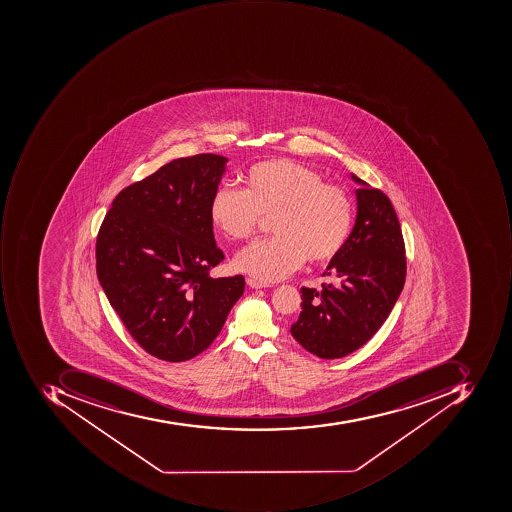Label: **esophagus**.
I'll return each mask as SVG.
<instances>
[{"instance_id": "1", "label": "esophagus", "mask_w": 512, "mask_h": 512, "mask_svg": "<svg viewBox=\"0 0 512 512\" xmlns=\"http://www.w3.org/2000/svg\"><path fill=\"white\" fill-rule=\"evenodd\" d=\"M246 283H248L249 288L252 289L269 288L268 283H263V281L255 280V278H246Z\"/></svg>"}]
</instances>
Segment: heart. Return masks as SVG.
<instances>
[{"mask_svg":"<svg viewBox=\"0 0 512 512\" xmlns=\"http://www.w3.org/2000/svg\"><path fill=\"white\" fill-rule=\"evenodd\" d=\"M243 189L220 184L209 201V218L223 237L248 240L261 217H271L272 237L238 252L237 271L263 283L281 280L304 261L328 263L340 255L354 228V203L345 189L323 183L317 171L277 158L252 164Z\"/></svg>","mask_w":512,"mask_h":512,"instance_id":"b5f03b06","label":"heart"}]
</instances>
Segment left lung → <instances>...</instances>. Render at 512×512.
I'll return each mask as SVG.
<instances>
[{
  "mask_svg": "<svg viewBox=\"0 0 512 512\" xmlns=\"http://www.w3.org/2000/svg\"><path fill=\"white\" fill-rule=\"evenodd\" d=\"M361 184L351 238L331 260L320 291L301 288V312L291 334L320 358H341L368 343L391 314L406 280L405 240L385 192Z\"/></svg>",
  "mask_w": 512,
  "mask_h": 512,
  "instance_id": "left-lung-1",
  "label": "left lung"
}]
</instances>
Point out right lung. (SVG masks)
<instances>
[{
    "instance_id": "obj_1",
    "label": "right lung",
    "mask_w": 512,
    "mask_h": 512,
    "mask_svg": "<svg viewBox=\"0 0 512 512\" xmlns=\"http://www.w3.org/2000/svg\"><path fill=\"white\" fill-rule=\"evenodd\" d=\"M226 161L198 154L164 164L114 198L98 231L101 288L126 331L160 360L208 349L243 295V275H209L224 260L209 201Z\"/></svg>"
}]
</instances>
